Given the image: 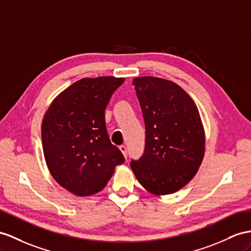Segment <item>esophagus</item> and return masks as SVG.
<instances>
[{"label": "esophagus", "mask_w": 251, "mask_h": 251, "mask_svg": "<svg viewBox=\"0 0 251 251\" xmlns=\"http://www.w3.org/2000/svg\"><path fill=\"white\" fill-rule=\"evenodd\" d=\"M119 149H120V151H122V153H123V155H124L125 157H127V147H126L125 145H121V146L119 147Z\"/></svg>", "instance_id": "1"}]
</instances>
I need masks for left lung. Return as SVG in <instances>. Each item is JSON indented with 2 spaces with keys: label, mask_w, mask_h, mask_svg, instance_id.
<instances>
[{
  "label": "left lung",
  "mask_w": 251,
  "mask_h": 251,
  "mask_svg": "<svg viewBox=\"0 0 251 251\" xmlns=\"http://www.w3.org/2000/svg\"><path fill=\"white\" fill-rule=\"evenodd\" d=\"M145 123V149L130 166L151 194L166 195L195 176L204 155V130L195 102L171 80L151 76L132 81Z\"/></svg>",
  "instance_id": "1"
}]
</instances>
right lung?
I'll list each match as a JSON object with an SVG mask.
<instances>
[{
  "label": "right lung",
  "instance_id": "add662e5",
  "mask_svg": "<svg viewBox=\"0 0 251 251\" xmlns=\"http://www.w3.org/2000/svg\"><path fill=\"white\" fill-rule=\"evenodd\" d=\"M124 78H82L62 91L44 114L41 138L44 158L53 178L77 196L105 188L115 166L125 161L111 144L105 110Z\"/></svg>",
  "mask_w": 251,
  "mask_h": 251
}]
</instances>
